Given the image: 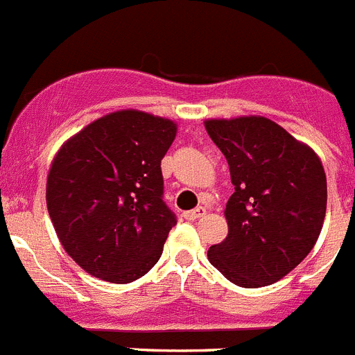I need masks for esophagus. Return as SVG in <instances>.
<instances>
[{
	"mask_svg": "<svg viewBox=\"0 0 355 355\" xmlns=\"http://www.w3.org/2000/svg\"><path fill=\"white\" fill-rule=\"evenodd\" d=\"M204 214H206V209H204L202 206H199V207H195V209L183 213V216L187 218V220H197V218L204 216Z\"/></svg>",
	"mask_w": 355,
	"mask_h": 355,
	"instance_id": "34e87169",
	"label": "esophagus"
}]
</instances>
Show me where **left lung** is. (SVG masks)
I'll return each instance as SVG.
<instances>
[{
  "mask_svg": "<svg viewBox=\"0 0 355 355\" xmlns=\"http://www.w3.org/2000/svg\"><path fill=\"white\" fill-rule=\"evenodd\" d=\"M204 126L225 155L234 184L229 234L207 259L239 287L275 284L303 262L322 230L327 183L320 158L262 116L207 119Z\"/></svg>",
  "mask_w": 355,
  "mask_h": 355,
  "instance_id": "8db88e82",
  "label": "left lung"
}]
</instances>
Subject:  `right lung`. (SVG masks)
Wrapping results in <instances>:
<instances>
[{"label": "right lung", "instance_id": "obj_1", "mask_svg": "<svg viewBox=\"0 0 355 355\" xmlns=\"http://www.w3.org/2000/svg\"><path fill=\"white\" fill-rule=\"evenodd\" d=\"M171 119L110 112L68 139L47 175V209L64 252L95 278L130 284L164 252L175 214L164 202Z\"/></svg>", "mask_w": 355, "mask_h": 355}]
</instances>
